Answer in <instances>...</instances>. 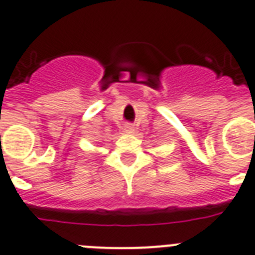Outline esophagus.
Returning a JSON list of instances; mask_svg holds the SVG:
<instances>
[{"label": "esophagus", "instance_id": "esophagus-1", "mask_svg": "<svg viewBox=\"0 0 255 255\" xmlns=\"http://www.w3.org/2000/svg\"><path fill=\"white\" fill-rule=\"evenodd\" d=\"M123 132H126V133H132V132H133V126H132V124H129V123L124 124Z\"/></svg>", "mask_w": 255, "mask_h": 255}]
</instances>
